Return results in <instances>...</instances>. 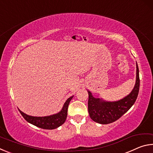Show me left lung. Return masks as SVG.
Masks as SVG:
<instances>
[{"label":"left lung","mask_w":153,"mask_h":153,"mask_svg":"<svg viewBox=\"0 0 153 153\" xmlns=\"http://www.w3.org/2000/svg\"><path fill=\"white\" fill-rule=\"evenodd\" d=\"M140 88L139 69L136 63V80L134 88L129 94L117 101L108 102L102 98H96L88 90L89 98L88 108L90 118L100 124H108L120 119L136 102Z\"/></svg>","instance_id":"1"}]
</instances>
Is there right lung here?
I'll use <instances>...</instances> for the list:
<instances>
[{"label":"right lung","mask_w":153,"mask_h":153,"mask_svg":"<svg viewBox=\"0 0 153 153\" xmlns=\"http://www.w3.org/2000/svg\"><path fill=\"white\" fill-rule=\"evenodd\" d=\"M73 97L74 96L69 97L66 100L60 112L52 115L45 116V117H33V116L28 115L27 114L23 113L19 109V111L22 114L23 117L27 122L32 123L33 125L38 127V128L45 129H56L59 128V126H61L62 124H63L65 121L67 116L68 106Z\"/></svg>","instance_id":"add662e5"}]
</instances>
